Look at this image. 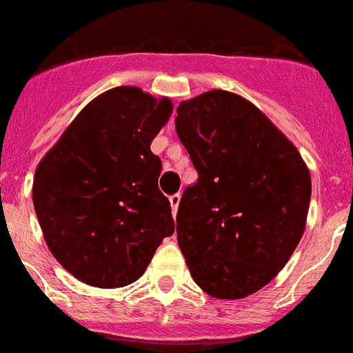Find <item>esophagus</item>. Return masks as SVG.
<instances>
[{"mask_svg":"<svg viewBox=\"0 0 353 353\" xmlns=\"http://www.w3.org/2000/svg\"><path fill=\"white\" fill-rule=\"evenodd\" d=\"M179 201H181V194H174V196H170L172 214H174V216L177 214V206H179Z\"/></svg>","mask_w":353,"mask_h":353,"instance_id":"obj_1","label":"esophagus"}]
</instances>
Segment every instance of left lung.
Masks as SVG:
<instances>
[{
  "label": "left lung",
  "mask_w": 353,
  "mask_h": 353,
  "mask_svg": "<svg viewBox=\"0 0 353 353\" xmlns=\"http://www.w3.org/2000/svg\"><path fill=\"white\" fill-rule=\"evenodd\" d=\"M176 130L199 174L177 208V243L188 270L217 299L256 294L303 237L308 167L256 105L226 90L181 101Z\"/></svg>",
  "instance_id": "1"
}]
</instances>
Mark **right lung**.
I'll return each mask as SVG.
<instances>
[{
    "instance_id": "1",
    "label": "right lung",
    "mask_w": 353,
    "mask_h": 353,
    "mask_svg": "<svg viewBox=\"0 0 353 353\" xmlns=\"http://www.w3.org/2000/svg\"><path fill=\"white\" fill-rule=\"evenodd\" d=\"M172 114L168 97L110 88L88 103L34 174L32 201L48 250L76 279L127 286L174 234L157 188L161 159L150 143Z\"/></svg>"
}]
</instances>
